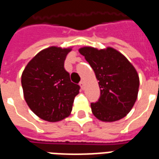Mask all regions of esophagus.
<instances>
[{"label": "esophagus", "instance_id": "1", "mask_svg": "<svg viewBox=\"0 0 159 159\" xmlns=\"http://www.w3.org/2000/svg\"><path fill=\"white\" fill-rule=\"evenodd\" d=\"M80 85L81 89H84V81H81L80 83Z\"/></svg>", "mask_w": 159, "mask_h": 159}]
</instances>
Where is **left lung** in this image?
<instances>
[{
	"mask_svg": "<svg viewBox=\"0 0 159 159\" xmlns=\"http://www.w3.org/2000/svg\"><path fill=\"white\" fill-rule=\"evenodd\" d=\"M98 80L100 98L91 103L93 114L105 122L125 117L138 97L139 75L122 53L111 47L98 50L93 47L79 49Z\"/></svg>",
	"mask_w": 159,
	"mask_h": 159,
	"instance_id": "8db88e82",
	"label": "left lung"
}]
</instances>
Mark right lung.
Returning <instances> with one entry per match:
<instances>
[{
	"instance_id": "right-lung-1",
	"label": "right lung",
	"mask_w": 159,
	"mask_h": 159,
	"mask_svg": "<svg viewBox=\"0 0 159 159\" xmlns=\"http://www.w3.org/2000/svg\"><path fill=\"white\" fill-rule=\"evenodd\" d=\"M71 48L52 46L40 51L25 66L21 84L25 102L41 119L57 122L68 117L80 86L72 83L64 62Z\"/></svg>"
}]
</instances>
